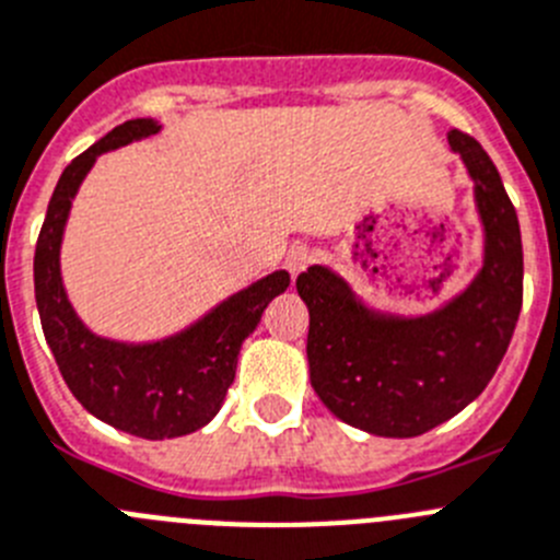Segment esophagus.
Masks as SVG:
<instances>
[{
	"label": "esophagus",
	"mask_w": 560,
	"mask_h": 560,
	"mask_svg": "<svg viewBox=\"0 0 560 560\" xmlns=\"http://www.w3.org/2000/svg\"><path fill=\"white\" fill-rule=\"evenodd\" d=\"M312 261H315V250H312L306 243H295L290 250H287L284 268L290 270V276L295 279V276L304 273V270L310 268Z\"/></svg>",
	"instance_id": "esophagus-1"
}]
</instances>
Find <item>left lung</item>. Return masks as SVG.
I'll use <instances>...</instances> for the list:
<instances>
[{
  "mask_svg": "<svg viewBox=\"0 0 560 560\" xmlns=\"http://www.w3.org/2000/svg\"><path fill=\"white\" fill-rule=\"evenodd\" d=\"M450 144L475 178L486 265L435 315L401 320L368 312L349 284L310 268L295 287L310 306V380L326 407L371 435L416 438L475 401L497 374L522 312V234L491 155L463 130Z\"/></svg>",
  "mask_w": 560,
  "mask_h": 560,
  "instance_id": "obj_1",
  "label": "left lung"
}]
</instances>
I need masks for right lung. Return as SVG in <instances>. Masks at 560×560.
Masks as SVG:
<instances>
[{
	"label": "right lung",
	"mask_w": 560,
	"mask_h": 560,
	"mask_svg": "<svg viewBox=\"0 0 560 560\" xmlns=\"http://www.w3.org/2000/svg\"><path fill=\"white\" fill-rule=\"evenodd\" d=\"M155 130L159 122L153 119H128L72 159L49 198L33 261L35 304L44 337L74 399L105 424L148 441L189 435L209 424L234 385L243 340L259 326L270 301L290 287V273L276 270L268 279L231 295L184 335L153 346L100 340L80 324L58 270L60 234L69 206L100 153Z\"/></svg>",
	"instance_id": "obj_1"
}]
</instances>
